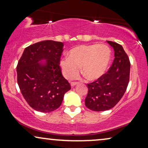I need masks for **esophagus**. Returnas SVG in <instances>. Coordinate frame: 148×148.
<instances>
[{
  "label": "esophagus",
  "mask_w": 148,
  "mask_h": 148,
  "mask_svg": "<svg viewBox=\"0 0 148 148\" xmlns=\"http://www.w3.org/2000/svg\"><path fill=\"white\" fill-rule=\"evenodd\" d=\"M77 84H78L77 82H72L71 84V87H74L75 86H76V85Z\"/></svg>",
  "instance_id": "34e87169"
}]
</instances>
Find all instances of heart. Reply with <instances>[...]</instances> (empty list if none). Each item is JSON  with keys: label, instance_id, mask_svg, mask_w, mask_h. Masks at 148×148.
I'll return each mask as SVG.
<instances>
[{"label": "heart", "instance_id": "heart-1", "mask_svg": "<svg viewBox=\"0 0 148 148\" xmlns=\"http://www.w3.org/2000/svg\"><path fill=\"white\" fill-rule=\"evenodd\" d=\"M111 58V50L104 44L80 45L69 51V57L60 59V67L66 79L77 77L82 73L89 80L94 81L105 73Z\"/></svg>", "mask_w": 148, "mask_h": 148}]
</instances>
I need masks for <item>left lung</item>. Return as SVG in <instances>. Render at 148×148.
Here are the masks:
<instances>
[{"mask_svg": "<svg viewBox=\"0 0 148 148\" xmlns=\"http://www.w3.org/2000/svg\"><path fill=\"white\" fill-rule=\"evenodd\" d=\"M107 42L114 51V59L106 73L96 82L88 84V93L85 100L87 108L93 111L110 110L124 95L129 82L130 61L120 44Z\"/></svg>", "mask_w": 148, "mask_h": 148, "instance_id": "1", "label": "left lung"}]
</instances>
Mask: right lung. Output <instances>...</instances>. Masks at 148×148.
<instances>
[{
  "label": "right lung",
  "mask_w": 148,
  "mask_h": 148,
  "mask_svg": "<svg viewBox=\"0 0 148 148\" xmlns=\"http://www.w3.org/2000/svg\"><path fill=\"white\" fill-rule=\"evenodd\" d=\"M63 46L62 42L52 40L37 42L25 48L18 62L17 83L21 94L39 112L55 110L71 90L59 66Z\"/></svg>",
  "instance_id": "right-lung-1"
}]
</instances>
